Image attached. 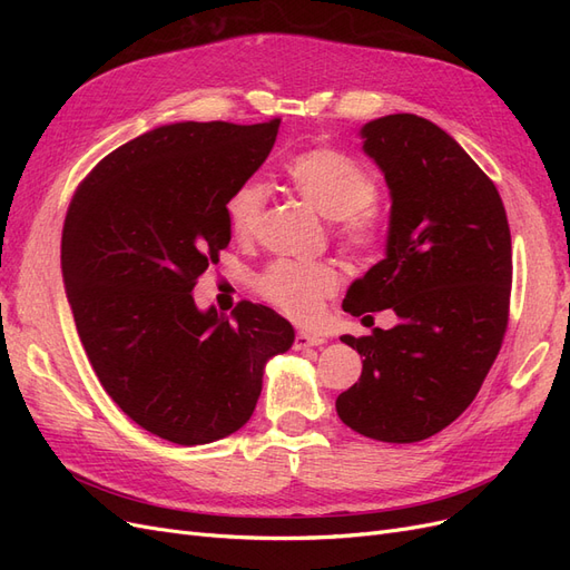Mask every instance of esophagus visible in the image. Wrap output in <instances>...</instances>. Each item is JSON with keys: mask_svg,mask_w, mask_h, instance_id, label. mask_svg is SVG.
I'll return each mask as SVG.
<instances>
[{"mask_svg": "<svg viewBox=\"0 0 570 570\" xmlns=\"http://www.w3.org/2000/svg\"><path fill=\"white\" fill-rule=\"evenodd\" d=\"M321 344H325V337L323 335H316V333H297L295 337V350H308V347H321Z\"/></svg>", "mask_w": 570, "mask_h": 570, "instance_id": "1", "label": "esophagus"}]
</instances>
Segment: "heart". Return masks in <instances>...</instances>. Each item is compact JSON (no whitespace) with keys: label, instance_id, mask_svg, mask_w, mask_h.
<instances>
[{"label":"heart","instance_id":"obj_1","mask_svg":"<svg viewBox=\"0 0 570 570\" xmlns=\"http://www.w3.org/2000/svg\"><path fill=\"white\" fill-rule=\"evenodd\" d=\"M287 178L299 197L314 209L337 223V233L352 247H368L377 235V216L373 209L375 180L368 170L337 149H308L287 161ZM266 204L262 180H245L233 189L226 202L228 223L235 235L256 233ZM340 285L335 264L316 262H275L258 278V292L295 321H314L323 299Z\"/></svg>","mask_w":570,"mask_h":570}]
</instances>
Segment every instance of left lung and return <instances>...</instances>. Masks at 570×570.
<instances>
[{
  "label": "left lung",
  "instance_id": "left-lung-1",
  "mask_svg": "<svg viewBox=\"0 0 570 570\" xmlns=\"http://www.w3.org/2000/svg\"><path fill=\"white\" fill-rule=\"evenodd\" d=\"M358 137L392 206L385 258L342 306L352 316L392 308L396 325L340 337L364 368L335 409L364 438L421 442L469 409L502 347L511 233L494 183L428 118L390 114Z\"/></svg>",
  "mask_w": 570,
  "mask_h": 570
}]
</instances>
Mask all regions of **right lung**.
Here are the masks:
<instances>
[{"label": "right lung", "instance_id": "1", "mask_svg": "<svg viewBox=\"0 0 570 570\" xmlns=\"http://www.w3.org/2000/svg\"><path fill=\"white\" fill-rule=\"evenodd\" d=\"M281 120L168 124L137 135L82 180L61 237L68 304L111 400L149 433L195 446L254 413L266 364L295 342L268 306L230 318L193 287L230 243L226 202L249 180Z\"/></svg>", "mask_w": 570, "mask_h": 570}]
</instances>
